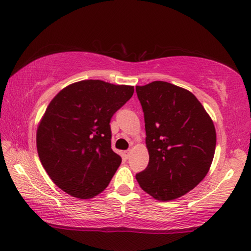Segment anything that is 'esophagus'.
<instances>
[{
  "instance_id": "34e87169",
  "label": "esophagus",
  "mask_w": 251,
  "mask_h": 251,
  "mask_svg": "<svg viewBox=\"0 0 251 251\" xmlns=\"http://www.w3.org/2000/svg\"><path fill=\"white\" fill-rule=\"evenodd\" d=\"M130 155H131V151H130V150H129V151H124V156L126 157V158H127V159H128V158H129V157H130Z\"/></svg>"
}]
</instances>
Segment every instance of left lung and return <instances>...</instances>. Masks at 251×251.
<instances>
[{"label": "left lung", "instance_id": "8db88e82", "mask_svg": "<svg viewBox=\"0 0 251 251\" xmlns=\"http://www.w3.org/2000/svg\"><path fill=\"white\" fill-rule=\"evenodd\" d=\"M150 163L136 174L144 192L159 201L184 196L209 172L216 150L210 116L192 92L155 80L136 86Z\"/></svg>", "mask_w": 251, "mask_h": 251}]
</instances>
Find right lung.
Instances as JSON below:
<instances>
[{
	"instance_id": "1",
	"label": "right lung",
	"mask_w": 251,
	"mask_h": 251,
	"mask_svg": "<svg viewBox=\"0 0 251 251\" xmlns=\"http://www.w3.org/2000/svg\"><path fill=\"white\" fill-rule=\"evenodd\" d=\"M134 94V86L79 80L50 100L37 126L42 165L63 192L79 199L97 196L122 163L110 146V118Z\"/></svg>"
}]
</instances>
